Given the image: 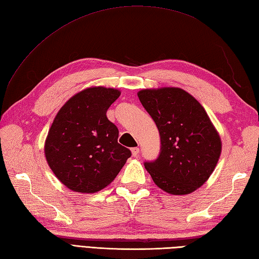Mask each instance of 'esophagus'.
<instances>
[{
    "label": "esophagus",
    "instance_id": "obj_1",
    "mask_svg": "<svg viewBox=\"0 0 259 259\" xmlns=\"http://www.w3.org/2000/svg\"><path fill=\"white\" fill-rule=\"evenodd\" d=\"M138 154H140V148H137V147L132 148V155H133L134 157H137Z\"/></svg>",
    "mask_w": 259,
    "mask_h": 259
}]
</instances>
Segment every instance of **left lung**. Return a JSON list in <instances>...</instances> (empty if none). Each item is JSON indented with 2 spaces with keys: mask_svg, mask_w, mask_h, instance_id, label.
<instances>
[{
  "mask_svg": "<svg viewBox=\"0 0 259 259\" xmlns=\"http://www.w3.org/2000/svg\"><path fill=\"white\" fill-rule=\"evenodd\" d=\"M160 135V153L145 168L156 186L170 194H189L209 179L222 142L203 106L180 88L137 93Z\"/></svg>",
  "mask_w": 259,
  "mask_h": 259,
  "instance_id": "left-lung-1",
  "label": "left lung"
}]
</instances>
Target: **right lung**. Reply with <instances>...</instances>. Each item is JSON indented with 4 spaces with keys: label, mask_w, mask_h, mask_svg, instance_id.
Wrapping results in <instances>:
<instances>
[{
    "label": "right lung",
    "mask_w": 259,
    "mask_h": 259,
    "mask_svg": "<svg viewBox=\"0 0 259 259\" xmlns=\"http://www.w3.org/2000/svg\"><path fill=\"white\" fill-rule=\"evenodd\" d=\"M119 96L113 88H88L57 113L45 142V156L56 177L70 190H102L131 157V150L117 143V127L106 117Z\"/></svg>",
    "instance_id": "add662e5"
}]
</instances>
